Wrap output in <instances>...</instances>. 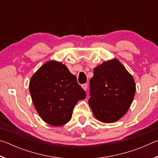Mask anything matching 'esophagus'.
Here are the masks:
<instances>
[{
    "label": "esophagus",
    "mask_w": 158,
    "mask_h": 158,
    "mask_svg": "<svg viewBox=\"0 0 158 158\" xmlns=\"http://www.w3.org/2000/svg\"><path fill=\"white\" fill-rule=\"evenodd\" d=\"M81 87H82V89H84V90H86L87 89H88V84H82V85H81Z\"/></svg>",
    "instance_id": "obj_1"
}]
</instances>
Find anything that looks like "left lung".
<instances>
[{"label":"left lung","instance_id":"1","mask_svg":"<svg viewBox=\"0 0 158 158\" xmlns=\"http://www.w3.org/2000/svg\"><path fill=\"white\" fill-rule=\"evenodd\" d=\"M89 105L98 121L111 123L127 113L136 91L133 77L120 61H105L93 70Z\"/></svg>","mask_w":158,"mask_h":158}]
</instances>
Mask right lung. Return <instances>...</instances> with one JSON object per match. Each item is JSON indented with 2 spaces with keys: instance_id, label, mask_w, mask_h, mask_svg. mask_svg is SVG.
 Segmentation results:
<instances>
[{
  "instance_id": "right-lung-1",
  "label": "right lung",
  "mask_w": 158,
  "mask_h": 158,
  "mask_svg": "<svg viewBox=\"0 0 158 158\" xmlns=\"http://www.w3.org/2000/svg\"><path fill=\"white\" fill-rule=\"evenodd\" d=\"M29 90L39 116L56 127L70 121L74 106L86 96L76 76L65 65L53 60L43 64L31 77Z\"/></svg>"
}]
</instances>
